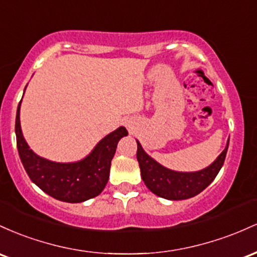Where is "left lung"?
I'll return each mask as SVG.
<instances>
[{"label":"left lung","instance_id":"obj_1","mask_svg":"<svg viewBox=\"0 0 257 257\" xmlns=\"http://www.w3.org/2000/svg\"><path fill=\"white\" fill-rule=\"evenodd\" d=\"M227 149L228 144L211 165L198 172H176L161 166L146 154L140 142H137V160L142 180L149 191L169 200H183L195 197L215 180L226 159Z\"/></svg>","mask_w":257,"mask_h":257}]
</instances>
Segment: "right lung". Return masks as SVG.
Returning <instances> with one entry per match:
<instances>
[{
  "instance_id": "1",
  "label": "right lung",
  "mask_w": 257,
  "mask_h": 257,
  "mask_svg": "<svg viewBox=\"0 0 257 257\" xmlns=\"http://www.w3.org/2000/svg\"><path fill=\"white\" fill-rule=\"evenodd\" d=\"M20 103L22 100L16 117L17 147L30 180L48 195L65 203H81L100 194L108 182L117 142L123 136H127L126 128L119 127L103 138L91 154L81 161L53 163L36 155L25 142L20 128Z\"/></svg>"
}]
</instances>
